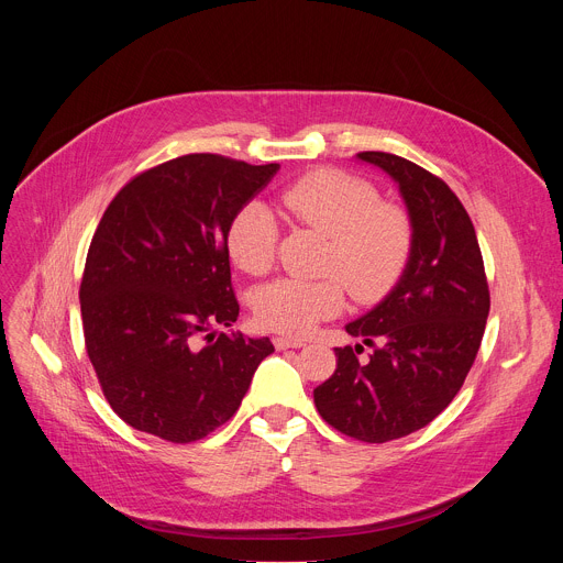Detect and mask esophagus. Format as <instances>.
Instances as JSON below:
<instances>
[{
  "label": "esophagus",
  "instance_id": "esophagus-1",
  "mask_svg": "<svg viewBox=\"0 0 563 563\" xmlns=\"http://www.w3.org/2000/svg\"><path fill=\"white\" fill-rule=\"evenodd\" d=\"M274 345H276V350H289V347L298 350V347L305 345V341L302 339H291V336H276Z\"/></svg>",
  "mask_w": 563,
  "mask_h": 563
}]
</instances>
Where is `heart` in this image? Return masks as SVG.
Instances as JSON below:
<instances>
[{
  "mask_svg": "<svg viewBox=\"0 0 563 563\" xmlns=\"http://www.w3.org/2000/svg\"><path fill=\"white\" fill-rule=\"evenodd\" d=\"M280 213L330 235L328 276L320 280L278 278L254 291L256 320L280 334H307L318 320L345 305L346 280L358 300L383 296L410 254V220L394 205L376 202L367 183L334 169H318L289 183L276 196ZM278 243V220L263 202H247L229 220L224 245L231 263L245 274L269 272Z\"/></svg>",
  "mask_w": 563,
  "mask_h": 563,
  "instance_id": "obj_1",
  "label": "heart"
}]
</instances>
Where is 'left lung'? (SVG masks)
I'll list each match as a JSON object with an SVG mask.
<instances>
[{"instance_id":"8db88e82","label":"left lung","mask_w":563,"mask_h":563,"mask_svg":"<svg viewBox=\"0 0 563 563\" xmlns=\"http://www.w3.org/2000/svg\"><path fill=\"white\" fill-rule=\"evenodd\" d=\"M356 159L387 174L410 218L404 274L367 313L345 325L361 343L334 347V374L313 404L339 432L385 443L426 428L461 389L486 332L490 291L472 220L452 189L430 172L383 151Z\"/></svg>"}]
</instances>
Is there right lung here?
I'll return each mask as SVG.
<instances>
[{"label": "right lung", "instance_id": "1", "mask_svg": "<svg viewBox=\"0 0 563 563\" xmlns=\"http://www.w3.org/2000/svg\"><path fill=\"white\" fill-rule=\"evenodd\" d=\"M278 169L189 153L135 176L107 207L79 305L102 391L131 428L172 443L207 437L235 415L274 352L267 336L213 328H231L240 311L229 220Z\"/></svg>", "mask_w": 563, "mask_h": 563}]
</instances>
